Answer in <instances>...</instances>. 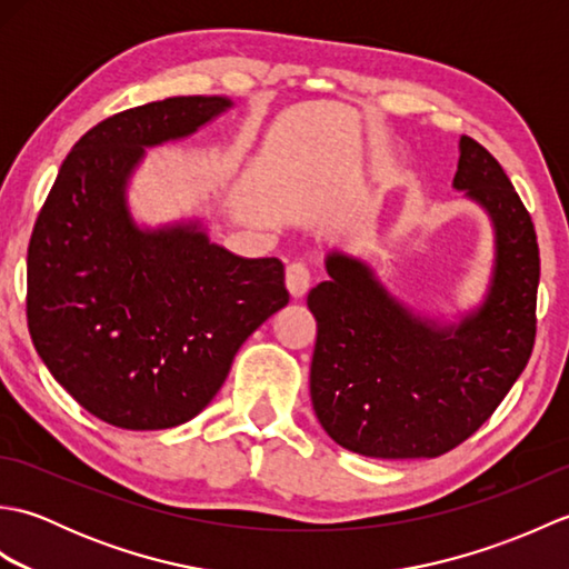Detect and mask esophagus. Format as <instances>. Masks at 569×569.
Wrapping results in <instances>:
<instances>
[{
    "instance_id": "1",
    "label": "esophagus",
    "mask_w": 569,
    "mask_h": 569,
    "mask_svg": "<svg viewBox=\"0 0 569 569\" xmlns=\"http://www.w3.org/2000/svg\"><path fill=\"white\" fill-rule=\"evenodd\" d=\"M310 283H312V273L303 261L288 263L286 286H288V291H291L293 298H303L310 291Z\"/></svg>"
}]
</instances>
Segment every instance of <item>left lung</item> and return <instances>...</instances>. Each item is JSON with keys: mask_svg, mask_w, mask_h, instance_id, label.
Wrapping results in <instances>:
<instances>
[{"mask_svg": "<svg viewBox=\"0 0 569 569\" xmlns=\"http://www.w3.org/2000/svg\"><path fill=\"white\" fill-rule=\"evenodd\" d=\"M455 188L497 229L485 303L440 328L386 293L365 263L330 253V281L308 293L318 320L310 398L330 438L365 457H440L475 435L526 369L536 342V227L501 163L459 139Z\"/></svg>", "mask_w": 569, "mask_h": 569, "instance_id": "1", "label": "left lung"}]
</instances>
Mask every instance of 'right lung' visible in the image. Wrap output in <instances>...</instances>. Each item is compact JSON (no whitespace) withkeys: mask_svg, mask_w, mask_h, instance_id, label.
I'll use <instances>...</instances> for the list:
<instances>
[{"mask_svg":"<svg viewBox=\"0 0 569 569\" xmlns=\"http://www.w3.org/2000/svg\"><path fill=\"white\" fill-rule=\"evenodd\" d=\"M227 98H168L92 127L60 166L27 257V320L53 379L104 422L163 430L208 406L247 337L288 303L283 263L198 224L147 232L127 210L143 147L188 137Z\"/></svg>","mask_w":569,"mask_h":569,"instance_id":"obj_1","label":"right lung"}]
</instances>
